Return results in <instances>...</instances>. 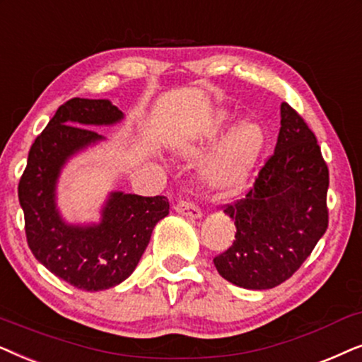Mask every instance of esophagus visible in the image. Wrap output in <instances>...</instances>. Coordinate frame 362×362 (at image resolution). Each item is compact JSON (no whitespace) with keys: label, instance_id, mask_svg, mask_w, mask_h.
Instances as JSON below:
<instances>
[{"label":"esophagus","instance_id":"esophagus-1","mask_svg":"<svg viewBox=\"0 0 362 362\" xmlns=\"http://www.w3.org/2000/svg\"><path fill=\"white\" fill-rule=\"evenodd\" d=\"M175 211L184 216H189V218H192V220L200 218L202 216V210L194 204V202H189V200L178 202V204L175 205Z\"/></svg>","mask_w":362,"mask_h":362}]
</instances>
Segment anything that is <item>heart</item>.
<instances>
[{
    "label": "heart",
    "instance_id": "1",
    "mask_svg": "<svg viewBox=\"0 0 362 362\" xmlns=\"http://www.w3.org/2000/svg\"><path fill=\"white\" fill-rule=\"evenodd\" d=\"M226 117L228 115L221 114L220 122H225ZM263 142V131L258 124L237 125L226 134L202 167L205 185L215 194H233L242 189L262 153ZM200 152L202 147L190 142H180L175 147V153L182 158H197Z\"/></svg>",
    "mask_w": 362,
    "mask_h": 362
}]
</instances>
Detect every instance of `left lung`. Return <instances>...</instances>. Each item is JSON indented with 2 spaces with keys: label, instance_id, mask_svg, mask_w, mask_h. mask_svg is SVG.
<instances>
[{
  "label": "left lung",
  "instance_id": "1",
  "mask_svg": "<svg viewBox=\"0 0 362 362\" xmlns=\"http://www.w3.org/2000/svg\"><path fill=\"white\" fill-rule=\"evenodd\" d=\"M329 172L305 119L281 104L274 152L243 199L225 206L233 245L214 258L226 281L247 290L281 285L305 263L327 228Z\"/></svg>",
  "mask_w": 362,
  "mask_h": 362
}]
</instances>
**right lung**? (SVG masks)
<instances>
[{
  "mask_svg": "<svg viewBox=\"0 0 362 362\" xmlns=\"http://www.w3.org/2000/svg\"><path fill=\"white\" fill-rule=\"evenodd\" d=\"M122 119V110L107 99H69L36 137L18 185L33 255L57 278L84 291L109 290L131 276L153 226L170 206L162 195L112 192L99 223L71 225L62 220L56 205L61 168L77 152L104 141L90 125H112Z\"/></svg>",
  "mask_w": 362,
  "mask_h": 362,
  "instance_id": "obj_1",
  "label": "right lung"
}]
</instances>
